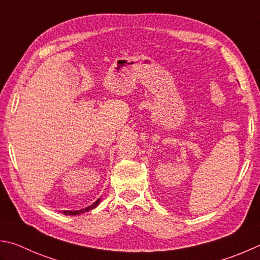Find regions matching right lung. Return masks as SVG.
I'll return each mask as SVG.
<instances>
[{
    "instance_id": "add662e5",
    "label": "right lung",
    "mask_w": 260,
    "mask_h": 260,
    "mask_svg": "<svg viewBox=\"0 0 260 260\" xmlns=\"http://www.w3.org/2000/svg\"><path fill=\"white\" fill-rule=\"evenodd\" d=\"M100 202H101V198H98V200H96L92 205H90V206L85 207V208H82V210H78V211H63L62 213H64L65 215H80V214H82V213H85V212H89L91 210H93V208H95L96 206L100 204Z\"/></svg>"
}]
</instances>
